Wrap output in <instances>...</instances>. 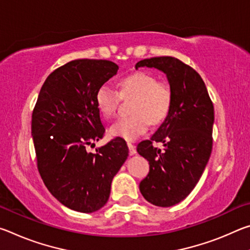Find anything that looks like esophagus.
<instances>
[{"mask_svg": "<svg viewBox=\"0 0 250 250\" xmlns=\"http://www.w3.org/2000/svg\"><path fill=\"white\" fill-rule=\"evenodd\" d=\"M128 147H129V154L130 155H133L135 154V146L132 145V143H128Z\"/></svg>", "mask_w": 250, "mask_h": 250, "instance_id": "obj_1", "label": "esophagus"}]
</instances>
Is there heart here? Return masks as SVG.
Masks as SVG:
<instances>
[{"mask_svg":"<svg viewBox=\"0 0 250 250\" xmlns=\"http://www.w3.org/2000/svg\"><path fill=\"white\" fill-rule=\"evenodd\" d=\"M120 95L135 96L131 108L133 113L113 122L109 128L112 137L134 141L146 132L150 124H160L167 117L172 107L171 88L159 83L154 76L143 71L126 76L120 82ZM96 104L104 118L116 113L120 101L119 92L108 84H103L96 92Z\"/></svg>","mask_w":250,"mask_h":250,"instance_id":"heart-1","label":"heart"}]
</instances>
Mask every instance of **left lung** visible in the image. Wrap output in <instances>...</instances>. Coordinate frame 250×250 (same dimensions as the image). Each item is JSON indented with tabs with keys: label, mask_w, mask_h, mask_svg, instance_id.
<instances>
[{
	"label": "left lung",
	"mask_w": 250,
	"mask_h": 250,
	"mask_svg": "<svg viewBox=\"0 0 250 250\" xmlns=\"http://www.w3.org/2000/svg\"><path fill=\"white\" fill-rule=\"evenodd\" d=\"M167 75L172 107L150 140L138 145V153L149 161L150 172L139 188L155 206L170 207L188 195L200 181L213 146L214 107L206 86L192 67L177 58L163 56L135 64ZM162 142L165 150L153 146Z\"/></svg>",
	"instance_id": "1"
}]
</instances>
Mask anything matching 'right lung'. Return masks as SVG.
Masks as SVG:
<instances>
[{"label":"right lung","instance_id":"1","mask_svg":"<svg viewBox=\"0 0 250 250\" xmlns=\"http://www.w3.org/2000/svg\"><path fill=\"white\" fill-rule=\"evenodd\" d=\"M118 69L103 59L67 62L46 78L33 111L32 137L44 184L62 205L80 213L108 202L113 176L129 155L121 138L97 153L86 149L104 132L96 92Z\"/></svg>","mask_w":250,"mask_h":250}]
</instances>
